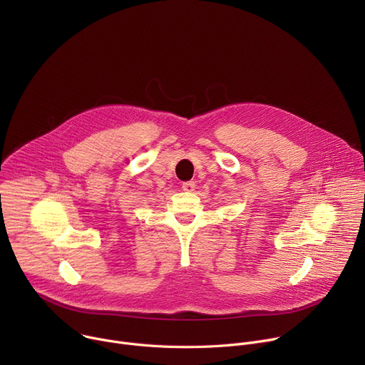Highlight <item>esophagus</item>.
<instances>
[{"mask_svg":"<svg viewBox=\"0 0 365 365\" xmlns=\"http://www.w3.org/2000/svg\"><path fill=\"white\" fill-rule=\"evenodd\" d=\"M195 187H196V183L195 182H185L183 185H182V189L185 190V192H193L195 190Z\"/></svg>","mask_w":365,"mask_h":365,"instance_id":"obj_1","label":"esophagus"}]
</instances>
